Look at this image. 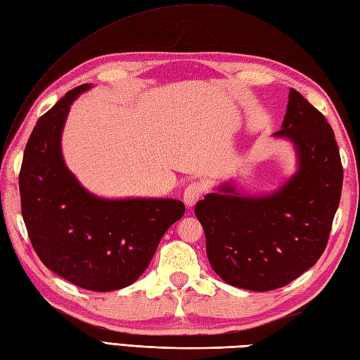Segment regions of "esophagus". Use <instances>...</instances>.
<instances>
[{
	"instance_id": "esophagus-1",
	"label": "esophagus",
	"mask_w": 360,
	"mask_h": 360,
	"mask_svg": "<svg viewBox=\"0 0 360 360\" xmlns=\"http://www.w3.org/2000/svg\"><path fill=\"white\" fill-rule=\"evenodd\" d=\"M204 193V186L200 182H191L184 190V202H186L187 207H191L196 204V200L202 196Z\"/></svg>"
}]
</instances>
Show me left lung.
Masks as SVG:
<instances>
[{
    "mask_svg": "<svg viewBox=\"0 0 360 360\" xmlns=\"http://www.w3.org/2000/svg\"><path fill=\"white\" fill-rule=\"evenodd\" d=\"M293 142L299 169L266 196H240L225 184L195 207L212 269L233 287L270 291L287 285L317 262L339 207L344 169L325 116L290 90L282 129Z\"/></svg>",
    "mask_w": 360,
    "mask_h": 360,
    "instance_id": "left-lung-1",
    "label": "left lung"
}]
</instances>
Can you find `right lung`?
<instances>
[{
  "label": "right lung",
  "mask_w": 360,
  "mask_h": 360,
  "mask_svg": "<svg viewBox=\"0 0 360 360\" xmlns=\"http://www.w3.org/2000/svg\"><path fill=\"white\" fill-rule=\"evenodd\" d=\"M87 89L67 91L33 127L20 172L21 213L49 270L81 288L113 291L146 271L186 205L178 199H103L77 181L63 160L61 133L70 104Z\"/></svg>",
  "instance_id": "1"
}]
</instances>
